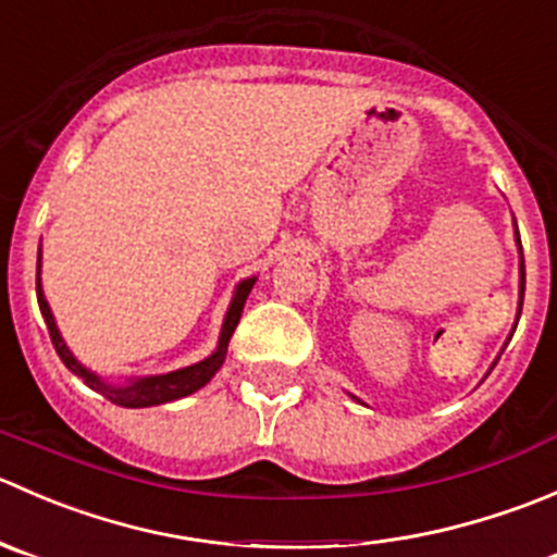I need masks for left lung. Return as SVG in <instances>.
Returning <instances> with one entry per match:
<instances>
[{"mask_svg": "<svg viewBox=\"0 0 557 557\" xmlns=\"http://www.w3.org/2000/svg\"><path fill=\"white\" fill-rule=\"evenodd\" d=\"M515 240H517V249H520V302H517V319H520L522 295H525V260H522V244H520V233H517V227H515Z\"/></svg>", "mask_w": 557, "mask_h": 557, "instance_id": "1", "label": "left lung"}]
</instances>
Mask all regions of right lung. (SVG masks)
I'll return each instance as SVG.
<instances>
[{"label": "right lung", "mask_w": 557, "mask_h": 557, "mask_svg": "<svg viewBox=\"0 0 557 557\" xmlns=\"http://www.w3.org/2000/svg\"><path fill=\"white\" fill-rule=\"evenodd\" d=\"M255 281L257 278L251 276L235 286V295H233V300H230L227 317H224L222 333H219V346L213 355H208L206 360L195 362V366H186V368H178V371L162 373V376H143V379H129V382H124V384H113V382H104L102 376H97V373L89 371L86 366H81V362L75 360L73 351L67 349V344H64L62 333H59V327H57V319H53V313H51V306H48L46 295H42L40 255H37V302H40L42 319H46L48 333H51L53 349H57V355L62 357V362L75 373V376L84 379L91 389H97L99 395H104L110 404L124 406V409H146V406L170 404V400L186 398V395H191V393H197L200 387H206V384L216 376L219 368H222L224 357H227L230 338H233L235 327H238L240 313H244V306H246V297H249Z\"/></svg>", "instance_id": "right-lung-1"}]
</instances>
